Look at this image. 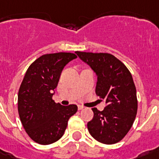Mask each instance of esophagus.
<instances>
[{"label": "esophagus", "instance_id": "1", "mask_svg": "<svg viewBox=\"0 0 159 159\" xmlns=\"http://www.w3.org/2000/svg\"><path fill=\"white\" fill-rule=\"evenodd\" d=\"M84 108V107L82 106V105H78V109H79V110H81V109H83Z\"/></svg>", "mask_w": 159, "mask_h": 159}]
</instances>
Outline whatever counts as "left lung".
<instances>
[{
    "instance_id": "left-lung-1",
    "label": "left lung",
    "mask_w": 159,
    "mask_h": 159,
    "mask_svg": "<svg viewBox=\"0 0 159 159\" xmlns=\"http://www.w3.org/2000/svg\"><path fill=\"white\" fill-rule=\"evenodd\" d=\"M75 53L95 73V93L106 103L103 111L92 109L93 118L87 124L89 132L102 143H116L129 131L137 114V94L132 75L111 54Z\"/></svg>"
}]
</instances>
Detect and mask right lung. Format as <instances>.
I'll list each match as a JSON object with an SVG mask.
<instances>
[{
  "instance_id": "add662e5",
  "label": "right lung",
  "mask_w": 159,
  "mask_h": 159,
  "mask_svg": "<svg viewBox=\"0 0 159 159\" xmlns=\"http://www.w3.org/2000/svg\"><path fill=\"white\" fill-rule=\"evenodd\" d=\"M73 53L46 54L30 66L18 93V112L29 137L37 143L47 145L62 137L68 120L75 114V104L63 106L52 99L60 74Z\"/></svg>"
}]
</instances>
